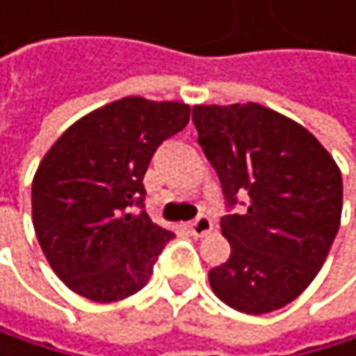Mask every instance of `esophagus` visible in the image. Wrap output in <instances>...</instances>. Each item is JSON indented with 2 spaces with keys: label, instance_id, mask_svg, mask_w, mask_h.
<instances>
[{
  "label": "esophagus",
  "instance_id": "34e87169",
  "mask_svg": "<svg viewBox=\"0 0 356 356\" xmlns=\"http://www.w3.org/2000/svg\"><path fill=\"white\" fill-rule=\"evenodd\" d=\"M211 228H213V222H211L207 216H200V218H196V220H194V222L188 226V230L192 232L194 237H204V235H209Z\"/></svg>",
  "mask_w": 356,
  "mask_h": 356
}]
</instances>
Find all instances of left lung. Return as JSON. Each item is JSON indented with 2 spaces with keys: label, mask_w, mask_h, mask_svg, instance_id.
I'll return each instance as SVG.
<instances>
[{
  "label": "left lung",
  "mask_w": 356,
  "mask_h": 356,
  "mask_svg": "<svg viewBox=\"0 0 356 356\" xmlns=\"http://www.w3.org/2000/svg\"><path fill=\"white\" fill-rule=\"evenodd\" d=\"M198 143L216 168L228 207V261L209 271L228 307L267 314L295 301L327 261L341 220V172L301 124L263 104H196Z\"/></svg>",
  "instance_id": "8db88e82"
}]
</instances>
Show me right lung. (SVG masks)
Listing matches in <instances>:
<instances>
[{"label":"right lung","instance_id":"obj_1","mask_svg":"<svg viewBox=\"0 0 356 356\" xmlns=\"http://www.w3.org/2000/svg\"><path fill=\"white\" fill-rule=\"evenodd\" d=\"M190 121L184 102L138 95L81 117L40 162L31 184V220L55 275L76 295L111 303L149 282L175 237L143 207V177L162 140Z\"/></svg>","mask_w":356,"mask_h":356}]
</instances>
